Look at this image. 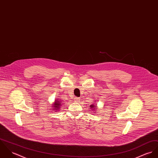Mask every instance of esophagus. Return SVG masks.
<instances>
[{
  "instance_id": "esophagus-1",
  "label": "esophagus",
  "mask_w": 158,
  "mask_h": 158,
  "mask_svg": "<svg viewBox=\"0 0 158 158\" xmlns=\"http://www.w3.org/2000/svg\"><path fill=\"white\" fill-rule=\"evenodd\" d=\"M74 101H76V102H79L80 101V98H74Z\"/></svg>"
}]
</instances>
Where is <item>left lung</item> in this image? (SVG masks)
I'll list each match as a JSON object with an SVG mask.
<instances>
[{
  "label": "left lung",
  "mask_w": 158,
  "mask_h": 158,
  "mask_svg": "<svg viewBox=\"0 0 158 158\" xmlns=\"http://www.w3.org/2000/svg\"><path fill=\"white\" fill-rule=\"evenodd\" d=\"M89 107H91V109H92V110L95 111V110H96L97 105H96V104H93L90 105Z\"/></svg>",
  "instance_id": "1"
}]
</instances>
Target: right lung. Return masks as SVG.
<instances>
[{
  "label": "right lung",
  "mask_w": 158,
  "mask_h": 158,
  "mask_svg": "<svg viewBox=\"0 0 158 158\" xmlns=\"http://www.w3.org/2000/svg\"><path fill=\"white\" fill-rule=\"evenodd\" d=\"M53 110L55 111H58L60 109V106H62L61 105V101H60L59 100L57 99V100H55V101L54 102V103L53 104Z\"/></svg>",
  "instance_id": "right-lung-1"
}]
</instances>
